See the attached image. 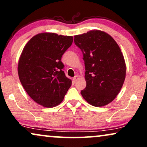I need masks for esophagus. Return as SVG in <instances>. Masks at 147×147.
Listing matches in <instances>:
<instances>
[{
    "mask_svg": "<svg viewBox=\"0 0 147 147\" xmlns=\"http://www.w3.org/2000/svg\"><path fill=\"white\" fill-rule=\"evenodd\" d=\"M79 76H76L75 77H74V78H73V82H74V83H76V82H77V80H78V79H79Z\"/></svg>",
    "mask_w": 147,
    "mask_h": 147,
    "instance_id": "34e87169",
    "label": "esophagus"
}]
</instances>
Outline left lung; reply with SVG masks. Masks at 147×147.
I'll return each mask as SVG.
<instances>
[{"label": "left lung", "instance_id": "obj_1", "mask_svg": "<svg viewBox=\"0 0 147 147\" xmlns=\"http://www.w3.org/2000/svg\"><path fill=\"white\" fill-rule=\"evenodd\" d=\"M84 54L86 87L81 91L88 103L104 106L115 99L123 86L126 67L117 43L106 32L91 30L74 36Z\"/></svg>", "mask_w": 147, "mask_h": 147}]
</instances>
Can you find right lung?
<instances>
[{
    "instance_id": "add662e5",
    "label": "right lung",
    "mask_w": 147,
    "mask_h": 147,
    "mask_svg": "<svg viewBox=\"0 0 147 147\" xmlns=\"http://www.w3.org/2000/svg\"><path fill=\"white\" fill-rule=\"evenodd\" d=\"M72 42V36L39 33L27 42L20 55V82L30 97L43 107L59 105L71 86L61 59Z\"/></svg>"
}]
</instances>
